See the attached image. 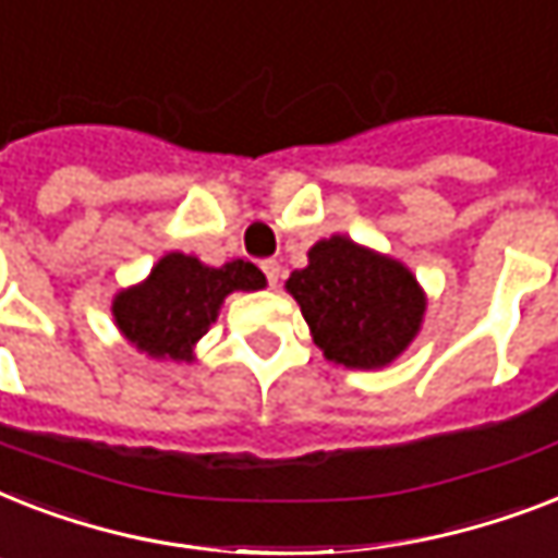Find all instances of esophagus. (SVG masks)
Wrapping results in <instances>:
<instances>
[{
  "label": "esophagus",
  "mask_w": 558,
  "mask_h": 558,
  "mask_svg": "<svg viewBox=\"0 0 558 558\" xmlns=\"http://www.w3.org/2000/svg\"><path fill=\"white\" fill-rule=\"evenodd\" d=\"M262 274H265L267 284H270V288H276V282H279V274H282V267H279V262H276V258H265V262H262Z\"/></svg>",
  "instance_id": "1"
}]
</instances>
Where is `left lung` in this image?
<instances>
[{
	"instance_id": "1",
	"label": "left lung",
	"mask_w": 558,
	"mask_h": 558,
	"mask_svg": "<svg viewBox=\"0 0 558 558\" xmlns=\"http://www.w3.org/2000/svg\"><path fill=\"white\" fill-rule=\"evenodd\" d=\"M323 354L345 368H380L421 328L423 293L400 262L333 235L288 284Z\"/></svg>"
}]
</instances>
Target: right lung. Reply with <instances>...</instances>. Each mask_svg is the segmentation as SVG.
Instances as JSON below:
<instances>
[{
    "instance_id": "1",
    "label": "right lung",
    "mask_w": 558,
    "mask_h": 558,
    "mask_svg": "<svg viewBox=\"0 0 558 558\" xmlns=\"http://www.w3.org/2000/svg\"><path fill=\"white\" fill-rule=\"evenodd\" d=\"M265 288V274L251 262L207 267L184 253H169L141 288L114 300V319L129 342L153 356L193 360V345L216 323L227 293Z\"/></svg>"
}]
</instances>
